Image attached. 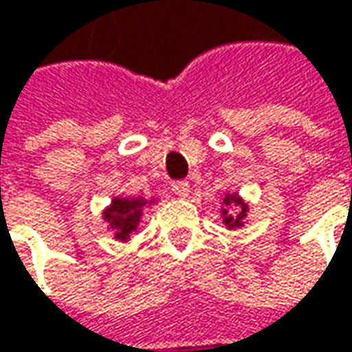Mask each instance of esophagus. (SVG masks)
<instances>
[{
	"label": "esophagus",
	"mask_w": 352,
	"mask_h": 352,
	"mask_svg": "<svg viewBox=\"0 0 352 352\" xmlns=\"http://www.w3.org/2000/svg\"><path fill=\"white\" fill-rule=\"evenodd\" d=\"M172 192H174L178 198H188L190 184L188 182H174V184H172Z\"/></svg>",
	"instance_id": "esophagus-1"
}]
</instances>
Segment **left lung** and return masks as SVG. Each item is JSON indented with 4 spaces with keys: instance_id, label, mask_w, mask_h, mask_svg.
Wrapping results in <instances>:
<instances>
[{
    "instance_id": "1",
    "label": "left lung",
    "mask_w": 352,
    "mask_h": 352,
    "mask_svg": "<svg viewBox=\"0 0 352 352\" xmlns=\"http://www.w3.org/2000/svg\"><path fill=\"white\" fill-rule=\"evenodd\" d=\"M218 210H220V218L228 230H236V228H242L246 224L248 202H244V198L239 192H224Z\"/></svg>"
}]
</instances>
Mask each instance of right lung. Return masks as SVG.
<instances>
[{
	"label": "right lung",
	"instance_id": "right-lung-1",
	"mask_svg": "<svg viewBox=\"0 0 352 352\" xmlns=\"http://www.w3.org/2000/svg\"><path fill=\"white\" fill-rule=\"evenodd\" d=\"M156 198H144V196H112L110 204L102 210V220L108 224V230L113 234V240L128 242L138 232L142 214L152 204H156Z\"/></svg>",
	"mask_w": 352,
	"mask_h": 352
}]
</instances>
